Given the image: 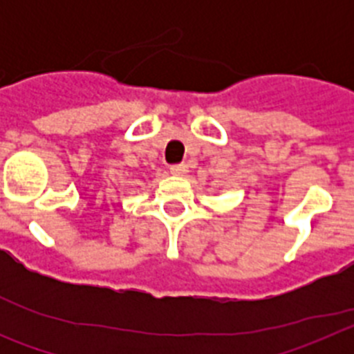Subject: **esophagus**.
Wrapping results in <instances>:
<instances>
[{
  "label": "esophagus",
  "mask_w": 354,
  "mask_h": 354,
  "mask_svg": "<svg viewBox=\"0 0 354 354\" xmlns=\"http://www.w3.org/2000/svg\"><path fill=\"white\" fill-rule=\"evenodd\" d=\"M170 174L177 175V177H180V175H186L187 174V165H184V162H180V165H171Z\"/></svg>",
  "instance_id": "obj_1"
}]
</instances>
